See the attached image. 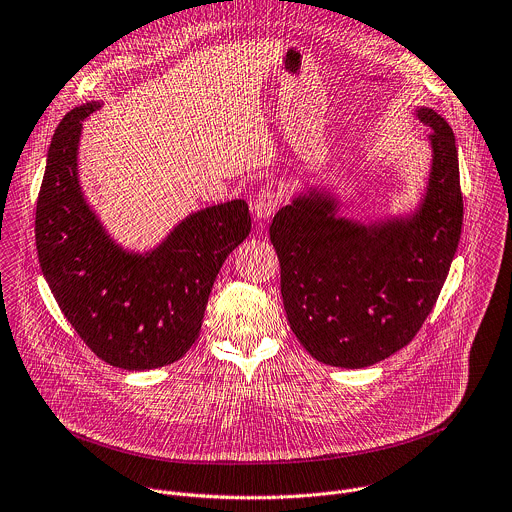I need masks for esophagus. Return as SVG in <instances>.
Returning <instances> with one entry per match:
<instances>
[{"mask_svg":"<svg viewBox=\"0 0 512 512\" xmlns=\"http://www.w3.org/2000/svg\"><path fill=\"white\" fill-rule=\"evenodd\" d=\"M279 205V195L271 189V187H261L259 193L253 199V215L259 221H267L271 219V215L275 213Z\"/></svg>","mask_w":512,"mask_h":512,"instance_id":"esophagus-1","label":"esophagus"}]
</instances>
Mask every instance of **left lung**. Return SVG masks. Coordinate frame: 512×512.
Here are the masks:
<instances>
[{
    "label": "left lung",
    "instance_id": "obj_1",
    "mask_svg": "<svg viewBox=\"0 0 512 512\" xmlns=\"http://www.w3.org/2000/svg\"><path fill=\"white\" fill-rule=\"evenodd\" d=\"M415 115L431 167L411 209L347 217L337 187L317 183L273 217L287 321L319 363L363 369L409 345L449 275L463 227L455 133L431 107Z\"/></svg>",
    "mask_w": 512,
    "mask_h": 512
}]
</instances>
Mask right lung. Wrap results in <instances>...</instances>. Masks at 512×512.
Here are the masks:
<instances>
[{
    "label": "right lung",
    "instance_id": "obj_1",
    "mask_svg": "<svg viewBox=\"0 0 512 512\" xmlns=\"http://www.w3.org/2000/svg\"><path fill=\"white\" fill-rule=\"evenodd\" d=\"M103 107L87 101L57 125L35 209L41 273L65 319L105 363L149 371L179 361L201 333L215 277L251 231L243 199L183 217L157 245L119 243L79 179L83 119Z\"/></svg>",
    "mask_w": 512,
    "mask_h": 512
}]
</instances>
